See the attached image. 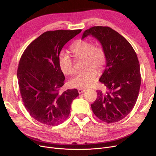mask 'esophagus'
<instances>
[{
    "label": "esophagus",
    "instance_id": "esophagus-1",
    "mask_svg": "<svg viewBox=\"0 0 156 156\" xmlns=\"http://www.w3.org/2000/svg\"><path fill=\"white\" fill-rule=\"evenodd\" d=\"M78 93L80 94V93H82L85 92V90H83V89H78Z\"/></svg>",
    "mask_w": 156,
    "mask_h": 156
}]
</instances>
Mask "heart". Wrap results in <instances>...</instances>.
<instances>
[{
  "label": "heart",
  "mask_w": 156,
  "mask_h": 156,
  "mask_svg": "<svg viewBox=\"0 0 156 156\" xmlns=\"http://www.w3.org/2000/svg\"><path fill=\"white\" fill-rule=\"evenodd\" d=\"M75 58H84L85 70L80 71L70 81V85L76 88L85 89L92 85L98 73L95 68L101 69L106 64L105 52L101 47L95 46L92 41L85 39L77 41L70 47ZM59 67L63 73L68 75L75 73L73 61L66 52H61L59 56Z\"/></svg>",
  "instance_id": "heart-1"
}]
</instances>
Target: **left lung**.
<instances>
[{
	"mask_svg": "<svg viewBox=\"0 0 156 156\" xmlns=\"http://www.w3.org/2000/svg\"><path fill=\"white\" fill-rule=\"evenodd\" d=\"M88 36L99 41L107 59L99 81L108 91H97L92 111L103 122H119L132 110L138 98L141 76L136 53L125 37L109 27H92L85 31L81 39Z\"/></svg>",
	"mask_w": 156,
	"mask_h": 156,
	"instance_id": "obj_1",
	"label": "left lung"
}]
</instances>
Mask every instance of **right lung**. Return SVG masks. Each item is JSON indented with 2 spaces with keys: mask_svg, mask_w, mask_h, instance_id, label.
Segmentation results:
<instances>
[{
  "mask_svg": "<svg viewBox=\"0 0 156 156\" xmlns=\"http://www.w3.org/2000/svg\"><path fill=\"white\" fill-rule=\"evenodd\" d=\"M81 31H47L29 44L20 59L17 76L20 95L27 111L40 123L54 126L63 122L79 95L76 89L59 92L65 78L59 56L65 44Z\"/></svg>",
  "mask_w": 156,
  "mask_h": 156,
  "instance_id": "add662e5",
  "label": "right lung"
}]
</instances>
